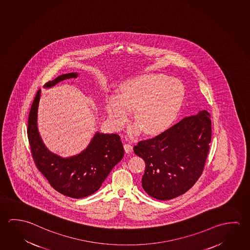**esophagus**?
Returning a JSON list of instances; mask_svg holds the SVG:
<instances>
[{
    "label": "esophagus",
    "instance_id": "34e87169",
    "mask_svg": "<svg viewBox=\"0 0 250 250\" xmlns=\"http://www.w3.org/2000/svg\"><path fill=\"white\" fill-rule=\"evenodd\" d=\"M124 148H125V151L127 153H129V152H131L132 151V146H131V144H125L124 145Z\"/></svg>",
    "mask_w": 250,
    "mask_h": 250
}]
</instances>
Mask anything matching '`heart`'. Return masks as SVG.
Returning <instances> with one entry per match:
<instances>
[{"instance_id":"obj_1","label":"heart","mask_w":250,"mask_h":250,"mask_svg":"<svg viewBox=\"0 0 250 250\" xmlns=\"http://www.w3.org/2000/svg\"><path fill=\"white\" fill-rule=\"evenodd\" d=\"M120 97L111 95L106 108L111 123L120 128L133 111V119L147 134L164 131L175 121L184 101L185 87L178 79L160 74L145 75L131 79L120 88Z\"/></svg>"}]
</instances>
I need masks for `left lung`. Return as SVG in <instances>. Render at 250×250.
<instances>
[{"mask_svg": "<svg viewBox=\"0 0 250 250\" xmlns=\"http://www.w3.org/2000/svg\"><path fill=\"white\" fill-rule=\"evenodd\" d=\"M211 138L210 114L201 110L155 138L139 141L133 151L146 163L144 190L160 201L187 192L202 173Z\"/></svg>", "mask_w": 250, "mask_h": 250, "instance_id": "1", "label": "left lung"}]
</instances>
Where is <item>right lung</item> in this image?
I'll return each mask as SVG.
<instances>
[{
	"label": "right lung",
	"instance_id": "1",
	"mask_svg": "<svg viewBox=\"0 0 250 250\" xmlns=\"http://www.w3.org/2000/svg\"><path fill=\"white\" fill-rule=\"evenodd\" d=\"M78 72L62 74L47 83L49 89L58 83L77 78ZM41 90L37 92L29 112L28 138L37 168L55 190L66 196L81 199L98 191L112 168L123 159V144L114 133L95 132L83 151L70 157H62L49 151L38 131V107Z\"/></svg>",
	"mask_w": 250,
	"mask_h": 250
}]
</instances>
